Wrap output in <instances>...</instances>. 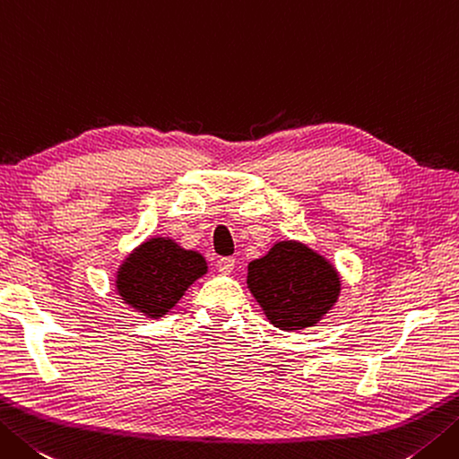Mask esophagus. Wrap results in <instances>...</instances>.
Wrapping results in <instances>:
<instances>
[{
  "mask_svg": "<svg viewBox=\"0 0 459 459\" xmlns=\"http://www.w3.org/2000/svg\"><path fill=\"white\" fill-rule=\"evenodd\" d=\"M235 263H237V260H235V258H230V256H227V258H221L219 263H217L219 273H222V274H230L232 271H235Z\"/></svg>",
  "mask_w": 459,
  "mask_h": 459,
  "instance_id": "esophagus-1",
  "label": "esophagus"
}]
</instances>
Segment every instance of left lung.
Instances as JSON below:
<instances>
[{
    "label": "left lung",
    "mask_w": 459,
    "mask_h": 459,
    "mask_svg": "<svg viewBox=\"0 0 459 459\" xmlns=\"http://www.w3.org/2000/svg\"><path fill=\"white\" fill-rule=\"evenodd\" d=\"M247 286L271 325L284 332L316 326L338 302L336 266L299 240H281L248 264Z\"/></svg>",
    "instance_id": "obj_1"
}]
</instances>
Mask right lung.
<instances>
[{"label":"right lung","mask_w":459,"mask_h":459,"mask_svg":"<svg viewBox=\"0 0 459 459\" xmlns=\"http://www.w3.org/2000/svg\"><path fill=\"white\" fill-rule=\"evenodd\" d=\"M206 271L209 266L201 253L186 250L169 237H152L117 268L115 290L134 312L160 318Z\"/></svg>","instance_id":"obj_1"}]
</instances>
